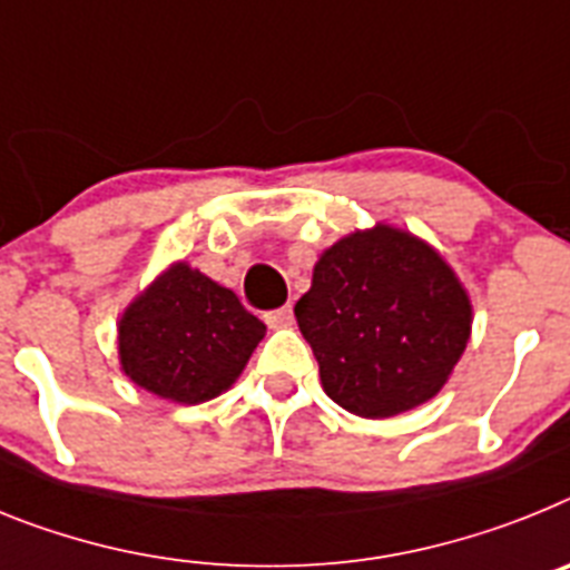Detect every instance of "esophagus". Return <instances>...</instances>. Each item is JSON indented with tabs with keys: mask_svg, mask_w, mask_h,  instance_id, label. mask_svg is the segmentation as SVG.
Here are the masks:
<instances>
[{
	"mask_svg": "<svg viewBox=\"0 0 570 570\" xmlns=\"http://www.w3.org/2000/svg\"><path fill=\"white\" fill-rule=\"evenodd\" d=\"M264 318L272 330H281V326H292L295 315H292V306H281V309H272V313H266Z\"/></svg>",
	"mask_w": 570,
	"mask_h": 570,
	"instance_id": "1",
	"label": "esophagus"
}]
</instances>
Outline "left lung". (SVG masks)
Returning <instances> with one entry per match:
<instances>
[{"instance_id": "obj_1", "label": "left lung", "mask_w": 570, "mask_h": 570, "mask_svg": "<svg viewBox=\"0 0 570 570\" xmlns=\"http://www.w3.org/2000/svg\"><path fill=\"white\" fill-rule=\"evenodd\" d=\"M295 318L324 393L361 419H390L448 384L470 341L473 306L428 240L375 224L321 252Z\"/></svg>"}]
</instances>
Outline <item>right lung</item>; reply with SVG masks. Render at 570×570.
Returning <instances> with one entry per match:
<instances>
[{
    "instance_id": "right-lung-1",
    "label": "right lung",
    "mask_w": 570,
    "mask_h": 570,
    "mask_svg": "<svg viewBox=\"0 0 570 570\" xmlns=\"http://www.w3.org/2000/svg\"><path fill=\"white\" fill-rule=\"evenodd\" d=\"M264 335L235 292L186 261L168 264L117 321L122 373L175 404L226 393Z\"/></svg>"
}]
</instances>
